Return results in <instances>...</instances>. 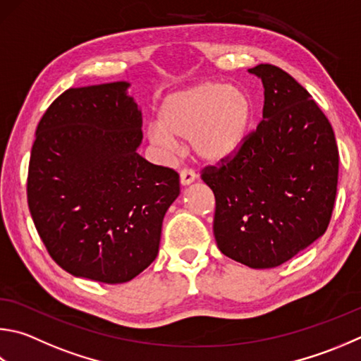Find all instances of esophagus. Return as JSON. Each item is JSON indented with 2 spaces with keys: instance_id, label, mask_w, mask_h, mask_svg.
I'll list each match as a JSON object with an SVG mask.
<instances>
[{
  "instance_id": "34e87169",
  "label": "esophagus",
  "mask_w": 361,
  "mask_h": 361,
  "mask_svg": "<svg viewBox=\"0 0 361 361\" xmlns=\"http://www.w3.org/2000/svg\"><path fill=\"white\" fill-rule=\"evenodd\" d=\"M195 172L192 169H183L181 172H180V181H181V185L183 186H186V185H191V183L195 180Z\"/></svg>"
}]
</instances>
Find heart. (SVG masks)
<instances>
[{"label": "heart", "mask_w": 361, "mask_h": 361, "mask_svg": "<svg viewBox=\"0 0 361 361\" xmlns=\"http://www.w3.org/2000/svg\"><path fill=\"white\" fill-rule=\"evenodd\" d=\"M252 115L251 96L243 88L202 82L167 96L148 135L162 148L189 140L202 161L219 162L243 145Z\"/></svg>", "instance_id": "1"}]
</instances>
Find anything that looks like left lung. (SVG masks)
Returning a JSON list of instances; mask_svg holds the SVG:
<instances>
[{
	"label": "left lung",
	"instance_id": "obj_1",
	"mask_svg": "<svg viewBox=\"0 0 361 361\" xmlns=\"http://www.w3.org/2000/svg\"><path fill=\"white\" fill-rule=\"evenodd\" d=\"M249 72L264 83V118L237 152L200 176L216 199L221 252L251 268H273L325 233L339 153L329 118L292 75L273 64Z\"/></svg>",
	"mask_w": 361,
	"mask_h": 361
}]
</instances>
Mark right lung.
Instances as JSON below:
<instances>
[{
  "label": "right lung",
  "mask_w": 361,
  "mask_h": 361,
  "mask_svg": "<svg viewBox=\"0 0 361 361\" xmlns=\"http://www.w3.org/2000/svg\"><path fill=\"white\" fill-rule=\"evenodd\" d=\"M129 83L69 88L45 110L26 195L42 243L63 270L128 283L156 259L180 175L137 153L142 112Z\"/></svg>",
  "instance_id": "right-lung-1"
}]
</instances>
